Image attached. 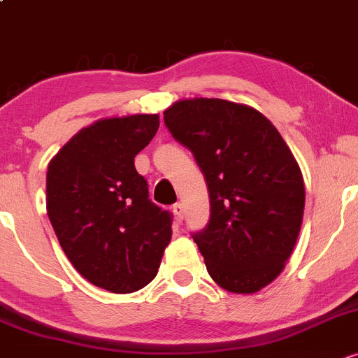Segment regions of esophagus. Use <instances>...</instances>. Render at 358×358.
Returning <instances> with one entry per match:
<instances>
[{
    "label": "esophagus",
    "mask_w": 358,
    "mask_h": 358,
    "mask_svg": "<svg viewBox=\"0 0 358 358\" xmlns=\"http://www.w3.org/2000/svg\"><path fill=\"white\" fill-rule=\"evenodd\" d=\"M172 211H174V215L178 216V220L184 218V206L180 203H176L174 206H172Z\"/></svg>",
    "instance_id": "34e87169"
}]
</instances>
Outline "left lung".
Here are the masks:
<instances>
[{"label": "left lung", "instance_id": "left-lung-1", "mask_svg": "<svg viewBox=\"0 0 358 358\" xmlns=\"http://www.w3.org/2000/svg\"><path fill=\"white\" fill-rule=\"evenodd\" d=\"M164 122L206 179L210 222L192 238L208 274L235 294L259 292L284 271L303 223L304 180L291 148L260 111L227 99H180Z\"/></svg>", "mask_w": 358, "mask_h": 358}]
</instances>
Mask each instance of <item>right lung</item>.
Masks as SVG:
<instances>
[{
    "label": "right lung",
    "instance_id": "add662e5",
    "mask_svg": "<svg viewBox=\"0 0 358 358\" xmlns=\"http://www.w3.org/2000/svg\"><path fill=\"white\" fill-rule=\"evenodd\" d=\"M157 130L159 115L98 120L47 169V215L64 254L84 279L116 294L145 287L171 242V213L148 199L134 162Z\"/></svg>",
    "mask_w": 358,
    "mask_h": 358
}]
</instances>
